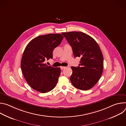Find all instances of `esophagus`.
I'll list each match as a JSON object with an SVG mask.
<instances>
[{"label":"esophagus","instance_id":"obj_1","mask_svg":"<svg viewBox=\"0 0 126 126\" xmlns=\"http://www.w3.org/2000/svg\"><path fill=\"white\" fill-rule=\"evenodd\" d=\"M66 68V67H64V66H61L60 67V68H61V69H65Z\"/></svg>","mask_w":126,"mask_h":126}]
</instances>
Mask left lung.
I'll use <instances>...</instances> for the list:
<instances>
[{"instance_id": "left-lung-1", "label": "left lung", "mask_w": 126, "mask_h": 126, "mask_svg": "<svg viewBox=\"0 0 126 126\" xmlns=\"http://www.w3.org/2000/svg\"><path fill=\"white\" fill-rule=\"evenodd\" d=\"M62 34L72 47L74 57H81L78 67H71L73 71L70 78L72 84L81 90L90 89L99 80L103 71V56L98 44L82 32Z\"/></svg>"}]
</instances>
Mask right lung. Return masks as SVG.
<instances>
[{"instance_id":"add662e5","label":"right lung","mask_w":126,"mask_h":126,"mask_svg":"<svg viewBox=\"0 0 126 126\" xmlns=\"http://www.w3.org/2000/svg\"><path fill=\"white\" fill-rule=\"evenodd\" d=\"M60 34H48L35 37L26 46L21 61L22 73L29 85L40 93L54 88L61 73L60 67L48 66L46 60L53 58V50L60 44Z\"/></svg>"}]
</instances>
